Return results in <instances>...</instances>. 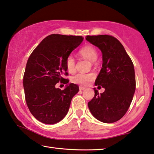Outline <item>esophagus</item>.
Returning <instances> with one entry per match:
<instances>
[{
  "mask_svg": "<svg viewBox=\"0 0 154 154\" xmlns=\"http://www.w3.org/2000/svg\"><path fill=\"white\" fill-rule=\"evenodd\" d=\"M85 89H86V88H85V87L79 86V90H84Z\"/></svg>",
  "mask_w": 154,
  "mask_h": 154,
  "instance_id": "1",
  "label": "esophagus"
}]
</instances>
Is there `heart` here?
I'll return each instance as SVG.
<instances>
[{
  "mask_svg": "<svg viewBox=\"0 0 154 154\" xmlns=\"http://www.w3.org/2000/svg\"><path fill=\"white\" fill-rule=\"evenodd\" d=\"M80 54L84 57H86L91 62H94L97 58V53L96 50L93 47L90 46H85L82 48L79 51ZM66 69L69 72H73L75 70V60L72 55L68 56L66 60ZM95 78V75L94 73L88 72V73H84V72H79L74 75L72 77V82L74 84H79V85H87L90 82H92Z\"/></svg>",
  "mask_w": 154,
  "mask_h": 154,
  "instance_id": "b5f03b06",
  "label": "heart"
}]
</instances>
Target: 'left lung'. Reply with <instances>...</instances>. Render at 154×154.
I'll return each instance as SVG.
<instances>
[{"instance_id":"obj_1","label":"left lung","mask_w":154,"mask_h":154,"mask_svg":"<svg viewBox=\"0 0 154 154\" xmlns=\"http://www.w3.org/2000/svg\"><path fill=\"white\" fill-rule=\"evenodd\" d=\"M86 40L102 53L103 64L95 86L105 88L101 94L94 88V97L88 106L97 120L114 123L125 115L132 101L136 90L134 64L122 44L113 36L87 35Z\"/></svg>"}]
</instances>
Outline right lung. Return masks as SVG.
<instances>
[{
  "label": "right lung",
  "mask_w": 154,
  "mask_h": 154,
  "mask_svg": "<svg viewBox=\"0 0 154 154\" xmlns=\"http://www.w3.org/2000/svg\"><path fill=\"white\" fill-rule=\"evenodd\" d=\"M82 36L52 34L40 43L26 63L23 78L25 99L31 113L39 121L55 124L66 115L72 97L79 92L76 84L57 88V83L67 75L66 60L82 42Z\"/></svg>",
  "instance_id": "1"
}]
</instances>
